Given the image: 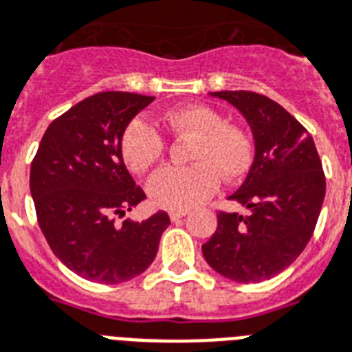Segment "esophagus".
Returning <instances> with one entry per match:
<instances>
[{"mask_svg":"<svg viewBox=\"0 0 352 352\" xmlns=\"http://www.w3.org/2000/svg\"><path fill=\"white\" fill-rule=\"evenodd\" d=\"M188 215V210H171L170 211V219L171 221H179L182 217Z\"/></svg>","mask_w":352,"mask_h":352,"instance_id":"esophagus-1","label":"esophagus"}]
</instances>
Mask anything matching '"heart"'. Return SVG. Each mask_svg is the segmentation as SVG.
<instances>
[{"label": "heart", "instance_id": "1", "mask_svg": "<svg viewBox=\"0 0 352 352\" xmlns=\"http://www.w3.org/2000/svg\"><path fill=\"white\" fill-rule=\"evenodd\" d=\"M177 135L193 137L190 146L191 166H168L148 181V197L164 210H190L204 202L217 190L219 177L226 182L241 179L250 170L253 148L250 137L206 104L173 108L159 119ZM164 139L150 122L133 119L119 139V153L131 173H144L164 153Z\"/></svg>", "mask_w": 352, "mask_h": 352}]
</instances>
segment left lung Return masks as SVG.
Wrapping results in <instances>:
<instances>
[{
  "label": "left lung",
  "instance_id": "1",
  "mask_svg": "<svg viewBox=\"0 0 352 352\" xmlns=\"http://www.w3.org/2000/svg\"><path fill=\"white\" fill-rule=\"evenodd\" d=\"M211 96L231 102L250 122L255 159L230 197L248 215L219 211L202 255L226 278L256 284L293 264L309 242L325 197L322 161L309 131L270 97L248 90Z\"/></svg>",
  "mask_w": 352,
  "mask_h": 352
}]
</instances>
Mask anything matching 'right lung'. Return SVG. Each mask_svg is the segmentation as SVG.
I'll use <instances>...</instances> for the list:
<instances>
[{
	"mask_svg": "<svg viewBox=\"0 0 352 352\" xmlns=\"http://www.w3.org/2000/svg\"><path fill=\"white\" fill-rule=\"evenodd\" d=\"M155 97L99 92L54 119L30 166V193L54 255L99 284L135 278L153 262L166 211L116 224L146 199L119 153L128 122Z\"/></svg>",
	"mask_w": 352,
	"mask_h": 352,
	"instance_id": "obj_1",
	"label": "right lung"
}]
</instances>
